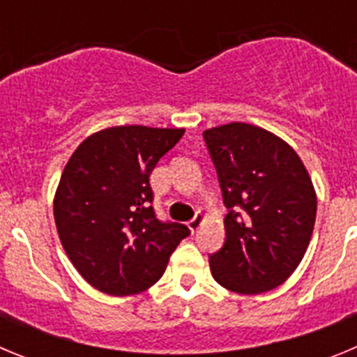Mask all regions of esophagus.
I'll list each match as a JSON object with an SVG mask.
<instances>
[{
    "label": "esophagus",
    "instance_id": "34e87169",
    "mask_svg": "<svg viewBox=\"0 0 357 357\" xmlns=\"http://www.w3.org/2000/svg\"><path fill=\"white\" fill-rule=\"evenodd\" d=\"M204 220H206V216H204V214H202V213L195 214L193 220H189V222H188L189 230H191V232H197V230L202 227V223H204Z\"/></svg>",
    "mask_w": 357,
    "mask_h": 357
}]
</instances>
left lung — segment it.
<instances>
[{
  "instance_id": "8db88e82",
  "label": "left lung",
  "mask_w": 357,
  "mask_h": 357,
  "mask_svg": "<svg viewBox=\"0 0 357 357\" xmlns=\"http://www.w3.org/2000/svg\"><path fill=\"white\" fill-rule=\"evenodd\" d=\"M222 188L225 243L209 255L218 284L241 295L277 288L301 264L313 234L317 193L286 141L248 123L204 132Z\"/></svg>"
}]
</instances>
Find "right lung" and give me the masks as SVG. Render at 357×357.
I'll use <instances>...</instances> for the list:
<instances>
[{
    "instance_id": "right-lung-1",
    "label": "right lung",
    "mask_w": 357,
    "mask_h": 357,
    "mask_svg": "<svg viewBox=\"0 0 357 357\" xmlns=\"http://www.w3.org/2000/svg\"><path fill=\"white\" fill-rule=\"evenodd\" d=\"M184 128L112 127L82 141L53 200L56 232L73 266L93 288L114 296L153 286L176 245L191 234L160 222L150 173Z\"/></svg>"
}]
</instances>
